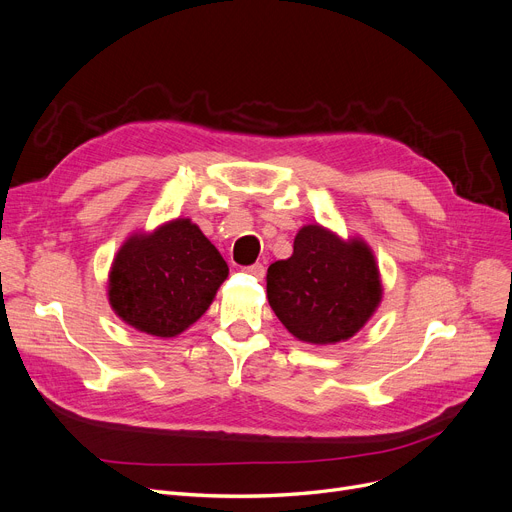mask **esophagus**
<instances>
[{"label":"esophagus","mask_w":512,"mask_h":512,"mask_svg":"<svg viewBox=\"0 0 512 512\" xmlns=\"http://www.w3.org/2000/svg\"><path fill=\"white\" fill-rule=\"evenodd\" d=\"M245 271H247L249 276H253V278H257V280H263V276H265V267H263L261 263L247 265V267H245Z\"/></svg>","instance_id":"34e87169"}]
</instances>
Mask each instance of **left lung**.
<instances>
[{"instance_id": "1", "label": "left lung", "mask_w": 512, "mask_h": 512, "mask_svg": "<svg viewBox=\"0 0 512 512\" xmlns=\"http://www.w3.org/2000/svg\"><path fill=\"white\" fill-rule=\"evenodd\" d=\"M267 298L284 327L306 344L352 337L381 302L379 269L362 241H339L309 224L294 238V253L267 269Z\"/></svg>"}]
</instances>
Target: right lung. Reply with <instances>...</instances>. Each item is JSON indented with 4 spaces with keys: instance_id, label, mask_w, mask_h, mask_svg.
I'll use <instances>...</instances> for the list:
<instances>
[{
    "instance_id": "add662e5",
    "label": "right lung",
    "mask_w": 512,
    "mask_h": 512,
    "mask_svg": "<svg viewBox=\"0 0 512 512\" xmlns=\"http://www.w3.org/2000/svg\"><path fill=\"white\" fill-rule=\"evenodd\" d=\"M226 276L218 249L181 218L150 236H131L121 247L111 267L109 300L131 327L175 337L208 311Z\"/></svg>"
}]
</instances>
